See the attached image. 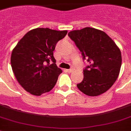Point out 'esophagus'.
<instances>
[{
	"instance_id": "esophagus-1",
	"label": "esophagus",
	"mask_w": 131,
	"mask_h": 131,
	"mask_svg": "<svg viewBox=\"0 0 131 131\" xmlns=\"http://www.w3.org/2000/svg\"><path fill=\"white\" fill-rule=\"evenodd\" d=\"M73 70H74V69H73V68H70V69H69V70H67L66 71L68 72V73H71V72H73Z\"/></svg>"
}]
</instances>
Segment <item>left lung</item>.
Segmentation results:
<instances>
[{
  "label": "left lung",
  "mask_w": 131,
  "mask_h": 131,
  "mask_svg": "<svg viewBox=\"0 0 131 131\" xmlns=\"http://www.w3.org/2000/svg\"><path fill=\"white\" fill-rule=\"evenodd\" d=\"M90 63L84 70V79L77 87L84 94L96 96L106 92L119 74L121 53L114 41L104 31L91 27L68 33Z\"/></svg>",
  "instance_id": "left-lung-1"
}]
</instances>
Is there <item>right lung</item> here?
<instances>
[{"instance_id":"add662e5","label":"right lung","mask_w":131,"mask_h":131,"mask_svg":"<svg viewBox=\"0 0 131 131\" xmlns=\"http://www.w3.org/2000/svg\"><path fill=\"white\" fill-rule=\"evenodd\" d=\"M67 33L37 28L29 31L18 42L12 51L10 63L15 78L26 91L41 96L55 86L62 71L56 66L53 51Z\"/></svg>"}]
</instances>
